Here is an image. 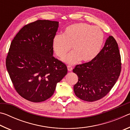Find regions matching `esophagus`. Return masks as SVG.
Masks as SVG:
<instances>
[{"mask_svg":"<svg viewBox=\"0 0 130 130\" xmlns=\"http://www.w3.org/2000/svg\"><path fill=\"white\" fill-rule=\"evenodd\" d=\"M68 71L69 72H71V71H72V70H73V68H72L71 66H70V65H68Z\"/></svg>","mask_w":130,"mask_h":130,"instance_id":"34e87169","label":"esophagus"}]
</instances>
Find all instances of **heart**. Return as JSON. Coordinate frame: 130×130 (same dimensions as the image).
I'll return each instance as SVG.
<instances>
[{
  "label": "heart",
  "mask_w": 130,
  "mask_h": 130,
  "mask_svg": "<svg viewBox=\"0 0 130 130\" xmlns=\"http://www.w3.org/2000/svg\"><path fill=\"white\" fill-rule=\"evenodd\" d=\"M104 38V33L99 27L78 23L68 26L63 35H56L53 47L57 56L63 58L72 47L73 52L63 59L67 64L73 65L80 60L89 62L100 53Z\"/></svg>",
  "instance_id": "heart-1"
}]
</instances>
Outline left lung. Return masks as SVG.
Returning a JSON list of instances; mask_svg holds the SVG:
<instances>
[{
  "label": "left lung",
  "mask_w": 130,
  "mask_h": 130,
  "mask_svg": "<svg viewBox=\"0 0 130 130\" xmlns=\"http://www.w3.org/2000/svg\"><path fill=\"white\" fill-rule=\"evenodd\" d=\"M121 57L118 45L109 36L99 54L88 62L76 65L73 72L78 76L74 85L76 96L92 102L107 95L120 76Z\"/></svg>",
  "instance_id": "left-lung-1"
}]
</instances>
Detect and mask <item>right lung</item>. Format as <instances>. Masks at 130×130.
Masks as SVG:
<instances>
[{
	"instance_id": "obj_1",
	"label": "right lung",
	"mask_w": 130,
	"mask_h": 130,
	"mask_svg": "<svg viewBox=\"0 0 130 130\" xmlns=\"http://www.w3.org/2000/svg\"><path fill=\"white\" fill-rule=\"evenodd\" d=\"M58 22L38 20L19 30L6 58L8 73L16 91L30 102L50 98L67 74L64 63L53 56V41Z\"/></svg>"
}]
</instances>
